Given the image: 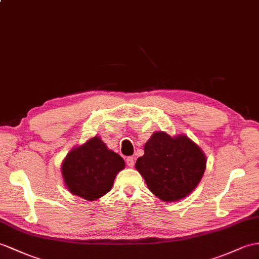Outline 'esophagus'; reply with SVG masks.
Instances as JSON below:
<instances>
[{"label": "esophagus", "instance_id": "obj_1", "mask_svg": "<svg viewBox=\"0 0 259 259\" xmlns=\"http://www.w3.org/2000/svg\"><path fill=\"white\" fill-rule=\"evenodd\" d=\"M126 163H127L128 167H133L135 165V158H134V157H132V156L127 157V158H126Z\"/></svg>", "mask_w": 259, "mask_h": 259}]
</instances>
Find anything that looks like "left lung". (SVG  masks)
Returning a JSON list of instances; mask_svg holds the SVG:
<instances>
[{"label": "left lung", "mask_w": 259, "mask_h": 259, "mask_svg": "<svg viewBox=\"0 0 259 259\" xmlns=\"http://www.w3.org/2000/svg\"><path fill=\"white\" fill-rule=\"evenodd\" d=\"M136 169L149 190L166 202H175L190 194L202 178L205 155L186 135L171 137L156 132L136 160Z\"/></svg>", "instance_id": "1"}]
</instances>
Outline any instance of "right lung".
<instances>
[{
    "instance_id": "obj_1",
    "label": "right lung",
    "mask_w": 259,
    "mask_h": 259,
    "mask_svg": "<svg viewBox=\"0 0 259 259\" xmlns=\"http://www.w3.org/2000/svg\"><path fill=\"white\" fill-rule=\"evenodd\" d=\"M124 167L122 157L94 136L69 151L62 161L61 172L69 191L94 201L111 190L116 175Z\"/></svg>"
}]
</instances>
